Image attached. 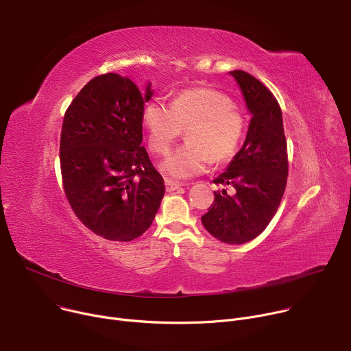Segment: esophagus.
Here are the masks:
<instances>
[{
    "label": "esophagus",
    "mask_w": 351,
    "mask_h": 351,
    "mask_svg": "<svg viewBox=\"0 0 351 351\" xmlns=\"http://www.w3.org/2000/svg\"><path fill=\"white\" fill-rule=\"evenodd\" d=\"M165 186H167V191H175L182 187V183L171 180V179H165Z\"/></svg>",
    "instance_id": "esophagus-1"
}]
</instances>
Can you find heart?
I'll list each match as a JSON object with an SVG mask.
<instances>
[{
	"label": "heart",
	"instance_id": "1",
	"mask_svg": "<svg viewBox=\"0 0 351 351\" xmlns=\"http://www.w3.org/2000/svg\"><path fill=\"white\" fill-rule=\"evenodd\" d=\"M143 126L148 145L156 154L169 152L173 141L187 128L186 144L178 147L161 164V171L176 179L203 173L214 162L234 156L244 134V117L233 99L211 87L179 91L171 106L154 99L143 110Z\"/></svg>",
	"mask_w": 351,
	"mask_h": 351
}]
</instances>
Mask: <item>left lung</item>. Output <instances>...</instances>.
Returning <instances> with one entry per match:
<instances>
[{"label": "left lung", "instance_id": "left-lung-1", "mask_svg": "<svg viewBox=\"0 0 351 351\" xmlns=\"http://www.w3.org/2000/svg\"><path fill=\"white\" fill-rule=\"evenodd\" d=\"M237 82L252 114L243 147L215 184H230L214 191V206L202 217L204 228L228 244H243L257 237L278 211L287 182V144L282 110L274 94L244 71L229 72Z\"/></svg>", "mask_w": 351, "mask_h": 351}]
</instances>
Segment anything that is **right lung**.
Masks as SVG:
<instances>
[{
	"instance_id": "obj_1",
	"label": "right lung",
	"mask_w": 351,
	"mask_h": 351,
	"mask_svg": "<svg viewBox=\"0 0 351 351\" xmlns=\"http://www.w3.org/2000/svg\"><path fill=\"white\" fill-rule=\"evenodd\" d=\"M145 91L118 73L91 79L68 107L60 145L68 202L95 234L130 241L153 223L165 194L143 141Z\"/></svg>"
}]
</instances>
